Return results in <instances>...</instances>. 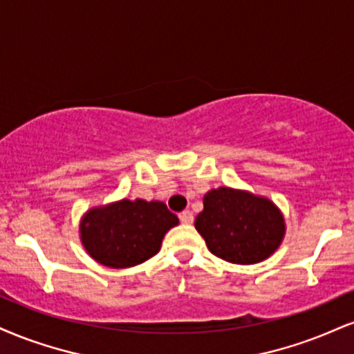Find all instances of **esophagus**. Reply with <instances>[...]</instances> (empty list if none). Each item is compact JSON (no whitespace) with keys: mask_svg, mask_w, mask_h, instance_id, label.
Here are the masks:
<instances>
[{"mask_svg":"<svg viewBox=\"0 0 354 354\" xmlns=\"http://www.w3.org/2000/svg\"><path fill=\"white\" fill-rule=\"evenodd\" d=\"M193 219L194 218H193V212H191V211H183L180 214V221L183 224H191V223H193Z\"/></svg>","mask_w":354,"mask_h":354,"instance_id":"1","label":"esophagus"}]
</instances>
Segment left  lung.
I'll use <instances>...</instances> for the list:
<instances>
[{"label":"left lung","mask_w":354,"mask_h":354,"mask_svg":"<svg viewBox=\"0 0 354 354\" xmlns=\"http://www.w3.org/2000/svg\"><path fill=\"white\" fill-rule=\"evenodd\" d=\"M203 204L194 225L216 257L249 266L266 261L282 244L285 221L270 199L223 186L206 193Z\"/></svg>","instance_id":"1"}]
</instances>
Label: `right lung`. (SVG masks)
Segmentation results:
<instances>
[{"mask_svg": "<svg viewBox=\"0 0 354 354\" xmlns=\"http://www.w3.org/2000/svg\"><path fill=\"white\" fill-rule=\"evenodd\" d=\"M178 223L165 203L122 199L85 212L80 241L93 261L127 269L158 254L165 234Z\"/></svg>", "mask_w": 354, "mask_h": 354, "instance_id": "1", "label": "right lung"}]
</instances>
